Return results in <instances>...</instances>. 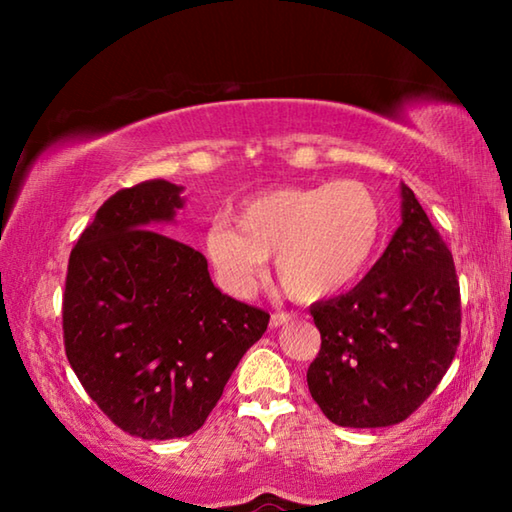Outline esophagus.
Returning a JSON list of instances; mask_svg holds the SVG:
<instances>
[{
	"instance_id": "1",
	"label": "esophagus",
	"mask_w": 512,
	"mask_h": 512,
	"mask_svg": "<svg viewBox=\"0 0 512 512\" xmlns=\"http://www.w3.org/2000/svg\"><path fill=\"white\" fill-rule=\"evenodd\" d=\"M291 318H293L291 314H284V311H277V314L271 316V323H268V325H271V329H275V327H280V325H284V323H289Z\"/></svg>"
}]
</instances>
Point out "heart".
<instances>
[{"mask_svg":"<svg viewBox=\"0 0 512 512\" xmlns=\"http://www.w3.org/2000/svg\"><path fill=\"white\" fill-rule=\"evenodd\" d=\"M216 216L203 232V255L219 287L248 298L268 257L291 298H332L366 271L384 228V212L359 180L287 185L255 194Z\"/></svg>","mask_w":512,"mask_h":512,"instance_id":"heart-1","label":"heart"}]
</instances>
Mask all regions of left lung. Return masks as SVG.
I'll use <instances>...</instances> for the list:
<instances>
[{
	"mask_svg": "<svg viewBox=\"0 0 512 512\" xmlns=\"http://www.w3.org/2000/svg\"><path fill=\"white\" fill-rule=\"evenodd\" d=\"M402 223L345 296L311 305L320 352L307 370L314 402L339 427H391L433 393L461 341L454 259L404 183Z\"/></svg>",
	"mask_w": 512,
	"mask_h": 512,
	"instance_id": "1",
	"label": "left lung"
}]
</instances>
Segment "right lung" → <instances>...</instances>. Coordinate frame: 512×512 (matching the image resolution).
Wrapping results in <instances>:
<instances>
[{
	"label": "right lung",
	"mask_w": 512,
	"mask_h": 512,
	"mask_svg": "<svg viewBox=\"0 0 512 512\" xmlns=\"http://www.w3.org/2000/svg\"><path fill=\"white\" fill-rule=\"evenodd\" d=\"M183 189L162 178L119 189L67 266V359L99 409L144 440L201 429L271 318L216 289L198 250L155 232L176 221Z\"/></svg>",
	"instance_id": "add662e5"
}]
</instances>
